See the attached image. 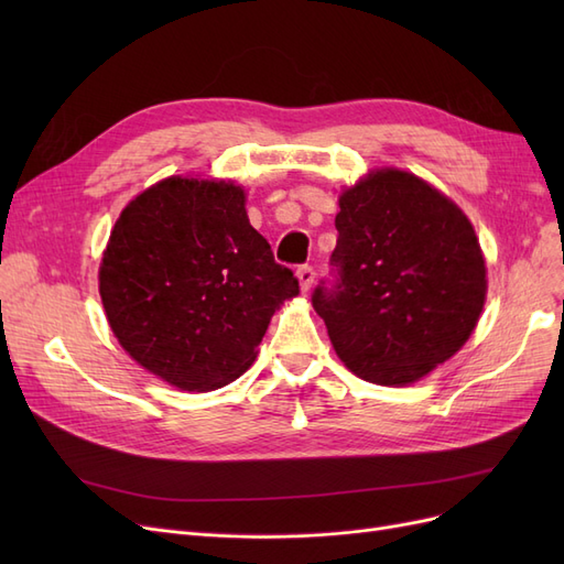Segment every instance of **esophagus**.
I'll return each instance as SVG.
<instances>
[{"instance_id": "34e87169", "label": "esophagus", "mask_w": 564, "mask_h": 564, "mask_svg": "<svg viewBox=\"0 0 564 564\" xmlns=\"http://www.w3.org/2000/svg\"><path fill=\"white\" fill-rule=\"evenodd\" d=\"M296 278H299V284H301V292H308V289L313 286V280H315L313 265H299Z\"/></svg>"}]
</instances>
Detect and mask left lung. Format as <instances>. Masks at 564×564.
<instances>
[{
    "instance_id": "8db88e82",
    "label": "left lung",
    "mask_w": 564,
    "mask_h": 564,
    "mask_svg": "<svg viewBox=\"0 0 564 564\" xmlns=\"http://www.w3.org/2000/svg\"><path fill=\"white\" fill-rule=\"evenodd\" d=\"M332 280L313 308L357 377L414 383L466 344L487 272L466 214L425 181L381 169L340 195Z\"/></svg>"
}]
</instances>
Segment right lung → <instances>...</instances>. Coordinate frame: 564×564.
Instances as JSON below:
<instances>
[{"label":"right lung","instance_id":"obj_1","mask_svg":"<svg viewBox=\"0 0 564 564\" xmlns=\"http://www.w3.org/2000/svg\"><path fill=\"white\" fill-rule=\"evenodd\" d=\"M100 299L122 348L183 390H216L249 369L272 313L299 294L226 181L166 178L117 218Z\"/></svg>","mask_w":564,"mask_h":564}]
</instances>
